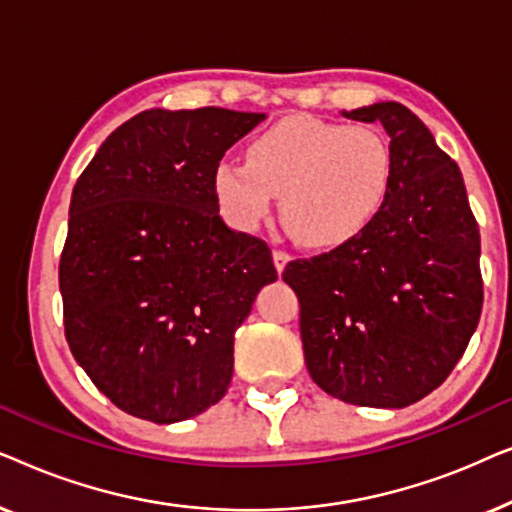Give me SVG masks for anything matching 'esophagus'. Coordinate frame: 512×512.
I'll return each mask as SVG.
<instances>
[{"mask_svg": "<svg viewBox=\"0 0 512 512\" xmlns=\"http://www.w3.org/2000/svg\"><path fill=\"white\" fill-rule=\"evenodd\" d=\"M272 261H275V268H277L279 275H282L284 268H286V263L291 261V256L286 254V251H282V249H275V251H272Z\"/></svg>", "mask_w": 512, "mask_h": 512, "instance_id": "1", "label": "esophagus"}]
</instances>
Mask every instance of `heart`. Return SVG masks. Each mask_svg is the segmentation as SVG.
Returning <instances> with one entry per match:
<instances>
[{"mask_svg": "<svg viewBox=\"0 0 512 512\" xmlns=\"http://www.w3.org/2000/svg\"><path fill=\"white\" fill-rule=\"evenodd\" d=\"M394 156L382 132L291 116L247 146V163L223 160L212 184L235 228L254 230L270 214L272 195L289 233L314 249L338 247L373 221L391 186Z\"/></svg>", "mask_w": 512, "mask_h": 512, "instance_id": "obj_1", "label": "heart"}]
</instances>
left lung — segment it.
Here are the masks:
<instances>
[{
    "instance_id": "left-lung-1",
    "label": "left lung",
    "mask_w": 512,
    "mask_h": 512,
    "mask_svg": "<svg viewBox=\"0 0 512 512\" xmlns=\"http://www.w3.org/2000/svg\"><path fill=\"white\" fill-rule=\"evenodd\" d=\"M382 123L394 172L373 221L286 265L312 380L363 408H405L447 380L482 312L480 233L459 167L398 102L342 111Z\"/></svg>"
}]
</instances>
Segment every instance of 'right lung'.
Masks as SVG:
<instances>
[{
  "instance_id": "right-lung-1",
  "label": "right lung",
  "mask_w": 512,
  "mask_h": 512,
  "mask_svg": "<svg viewBox=\"0 0 512 512\" xmlns=\"http://www.w3.org/2000/svg\"><path fill=\"white\" fill-rule=\"evenodd\" d=\"M265 114L149 109L76 181L60 258L65 335L111 403L156 424L219 403L235 331L265 284L268 244L219 216L214 170Z\"/></svg>"
}]
</instances>
